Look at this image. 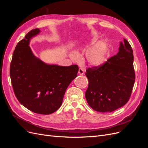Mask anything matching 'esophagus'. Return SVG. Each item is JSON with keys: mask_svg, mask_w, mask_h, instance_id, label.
<instances>
[{"mask_svg": "<svg viewBox=\"0 0 148 148\" xmlns=\"http://www.w3.org/2000/svg\"><path fill=\"white\" fill-rule=\"evenodd\" d=\"M78 73L80 75H83L84 74V70L82 68H79L78 70Z\"/></svg>", "mask_w": 148, "mask_h": 148, "instance_id": "esophagus-1", "label": "esophagus"}]
</instances>
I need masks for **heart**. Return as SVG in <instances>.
<instances>
[{
  "instance_id": "heart-1",
  "label": "heart",
  "mask_w": 148,
  "mask_h": 148,
  "mask_svg": "<svg viewBox=\"0 0 148 148\" xmlns=\"http://www.w3.org/2000/svg\"><path fill=\"white\" fill-rule=\"evenodd\" d=\"M107 51V43L104 41H100L86 51V60L92 66H100L106 60ZM70 57L73 60L77 61L79 59V55L77 52H72L70 53Z\"/></svg>"
}]
</instances>
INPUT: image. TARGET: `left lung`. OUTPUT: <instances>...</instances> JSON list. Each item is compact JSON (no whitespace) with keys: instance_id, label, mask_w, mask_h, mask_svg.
I'll return each instance as SVG.
<instances>
[{"instance_id":"left-lung-1","label":"left lung","mask_w":148,"mask_h":148,"mask_svg":"<svg viewBox=\"0 0 148 148\" xmlns=\"http://www.w3.org/2000/svg\"><path fill=\"white\" fill-rule=\"evenodd\" d=\"M85 75L89 81L85 97L93 110L108 112L123 106L131 96L135 79L130 44L124 39L117 54L100 66L88 69Z\"/></svg>"}]
</instances>
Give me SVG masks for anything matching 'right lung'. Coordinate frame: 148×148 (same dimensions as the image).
<instances>
[{
  "label": "right lung",
  "mask_w": 148,
  "mask_h": 148,
  "mask_svg": "<svg viewBox=\"0 0 148 148\" xmlns=\"http://www.w3.org/2000/svg\"><path fill=\"white\" fill-rule=\"evenodd\" d=\"M40 31L38 28L30 31L17 44L10 75L13 91L21 104L34 113L48 115L61 106L66 88L77 77L78 66L47 64L36 57L29 42Z\"/></svg>",
  "instance_id": "right-lung-1"
}]
</instances>
